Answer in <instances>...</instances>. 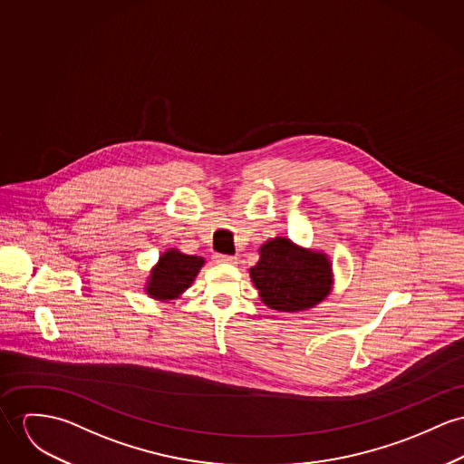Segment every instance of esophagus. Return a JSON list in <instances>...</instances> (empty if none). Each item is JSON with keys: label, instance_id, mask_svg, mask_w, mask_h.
I'll return each instance as SVG.
<instances>
[{"label": "esophagus", "instance_id": "esophagus-1", "mask_svg": "<svg viewBox=\"0 0 464 464\" xmlns=\"http://www.w3.org/2000/svg\"><path fill=\"white\" fill-rule=\"evenodd\" d=\"M214 259L217 263H237V257L229 254H215Z\"/></svg>", "mask_w": 464, "mask_h": 464}]
</instances>
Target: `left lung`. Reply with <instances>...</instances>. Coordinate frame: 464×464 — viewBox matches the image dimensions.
Returning <instances> with one entry per match:
<instances>
[{"label": "left lung", "instance_id": "1", "mask_svg": "<svg viewBox=\"0 0 464 464\" xmlns=\"http://www.w3.org/2000/svg\"><path fill=\"white\" fill-rule=\"evenodd\" d=\"M249 272L263 304L281 313L313 309L334 285L332 263L324 252L298 247L285 237L265 242Z\"/></svg>", "mask_w": 464, "mask_h": 464}]
</instances>
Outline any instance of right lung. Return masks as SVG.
Returning <instances> with one entry per match:
<instances>
[{
	"mask_svg": "<svg viewBox=\"0 0 464 464\" xmlns=\"http://www.w3.org/2000/svg\"><path fill=\"white\" fill-rule=\"evenodd\" d=\"M205 259L201 256H188L179 249L166 250L159 263L151 268L146 281V295L155 300H173L194 283Z\"/></svg>",
	"mask_w": 464,
	"mask_h": 464,
	"instance_id": "add662e5",
	"label": "right lung"
}]
</instances>
